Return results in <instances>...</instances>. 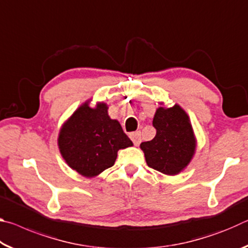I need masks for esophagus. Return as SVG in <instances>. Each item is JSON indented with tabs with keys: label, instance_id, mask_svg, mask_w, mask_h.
<instances>
[{
	"label": "esophagus",
	"instance_id": "obj_1",
	"mask_svg": "<svg viewBox=\"0 0 248 248\" xmlns=\"http://www.w3.org/2000/svg\"><path fill=\"white\" fill-rule=\"evenodd\" d=\"M130 139L132 140L134 145H139L141 143V132L136 131V132L130 133Z\"/></svg>",
	"mask_w": 248,
	"mask_h": 248
}]
</instances>
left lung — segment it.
Instances as JSON below:
<instances>
[{
	"label": "left lung",
	"instance_id": "obj_1",
	"mask_svg": "<svg viewBox=\"0 0 248 248\" xmlns=\"http://www.w3.org/2000/svg\"><path fill=\"white\" fill-rule=\"evenodd\" d=\"M154 139L142 142L149 167L166 175H176L190 162L196 142L189 118L178 105L171 108L159 107L155 112Z\"/></svg>",
	"mask_w": 248,
	"mask_h": 248
}]
</instances>
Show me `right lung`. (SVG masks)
<instances>
[{"mask_svg":"<svg viewBox=\"0 0 248 248\" xmlns=\"http://www.w3.org/2000/svg\"><path fill=\"white\" fill-rule=\"evenodd\" d=\"M106 104L91 108L85 103L66 121L59 134V149L68 165L93 177L115 164L117 152L132 145L117 120L109 118Z\"/></svg>","mask_w":248,"mask_h":248,"instance_id":"1","label":"right lung"}]
</instances>
